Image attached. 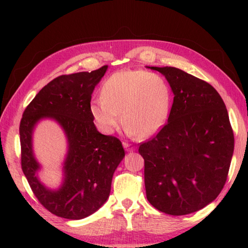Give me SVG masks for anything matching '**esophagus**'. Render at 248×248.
Instances as JSON below:
<instances>
[{
    "mask_svg": "<svg viewBox=\"0 0 248 248\" xmlns=\"http://www.w3.org/2000/svg\"><path fill=\"white\" fill-rule=\"evenodd\" d=\"M124 148L125 149V151H128V152H132L134 151V146L130 143H127V142H124Z\"/></svg>",
    "mask_w": 248,
    "mask_h": 248,
    "instance_id": "34e87169",
    "label": "esophagus"
}]
</instances>
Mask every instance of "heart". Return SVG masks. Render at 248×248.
I'll use <instances>...</instances> for the list:
<instances>
[{
	"label": "heart",
	"instance_id": "obj_1",
	"mask_svg": "<svg viewBox=\"0 0 248 248\" xmlns=\"http://www.w3.org/2000/svg\"><path fill=\"white\" fill-rule=\"evenodd\" d=\"M100 93L102 97L91 103V114L104 133L114 132L123 118L128 133L150 138L169 119L171 92L161 74L141 69L118 71L104 82Z\"/></svg>",
	"mask_w": 248,
	"mask_h": 248
}]
</instances>
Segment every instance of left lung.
Here are the masks:
<instances>
[{"mask_svg":"<svg viewBox=\"0 0 248 248\" xmlns=\"http://www.w3.org/2000/svg\"><path fill=\"white\" fill-rule=\"evenodd\" d=\"M174 93L167 124L139 146L146 198L155 209L184 216L204 208L223 189L234 151L225 104L213 86L173 66H150Z\"/></svg>","mask_w":248,"mask_h":248,"instance_id":"8db88e82","label":"left lung"}]
</instances>
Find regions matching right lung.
I'll list each match as a JSON object with an SVG mask.
<instances>
[{
    "instance_id": "right-lung-1",
    "label": "right lung",
    "mask_w": 248,
    "mask_h": 248,
    "mask_svg": "<svg viewBox=\"0 0 248 248\" xmlns=\"http://www.w3.org/2000/svg\"><path fill=\"white\" fill-rule=\"evenodd\" d=\"M107 68L52 79L35 96L20 120V159L29 186L48 211L64 219H84L106 202L112 175L124 157L120 140L98 132L91 114L92 93ZM44 118L56 120L68 139L64 183L58 191L46 188L36 177L40 166L32 152V131Z\"/></svg>"
}]
</instances>
